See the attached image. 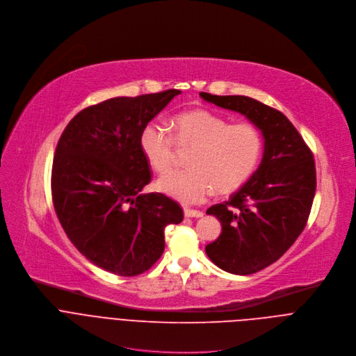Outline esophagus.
<instances>
[{"instance_id":"1","label":"esophagus","mask_w":356,"mask_h":356,"mask_svg":"<svg viewBox=\"0 0 356 356\" xmlns=\"http://www.w3.org/2000/svg\"><path fill=\"white\" fill-rule=\"evenodd\" d=\"M184 215H185V218H202L203 216V211H200V210H193V209H184Z\"/></svg>"}]
</instances>
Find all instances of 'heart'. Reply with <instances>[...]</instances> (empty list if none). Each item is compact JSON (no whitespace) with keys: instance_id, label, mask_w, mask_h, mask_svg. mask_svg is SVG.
<instances>
[{"instance_id":"b5f03b06","label":"heart","mask_w":356,"mask_h":356,"mask_svg":"<svg viewBox=\"0 0 356 356\" xmlns=\"http://www.w3.org/2000/svg\"><path fill=\"white\" fill-rule=\"evenodd\" d=\"M174 136L167 126L152 122L140 133V149L149 165L167 172L174 160L175 141L193 146L188 156L189 168L171 171L159 181V189L168 196L196 204L213 191L230 193L254 172L264 149L259 129L250 122L229 124L220 115L195 109L174 118Z\"/></svg>"}]
</instances>
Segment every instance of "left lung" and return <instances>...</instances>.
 <instances>
[{
  "label": "left lung",
  "instance_id": "8db88e82",
  "mask_svg": "<svg viewBox=\"0 0 356 356\" xmlns=\"http://www.w3.org/2000/svg\"><path fill=\"white\" fill-rule=\"evenodd\" d=\"M199 95L244 115L264 137L258 170L227 202L206 210L222 223L207 257L226 272L251 275L277 261L303 232L316 193L313 153L282 112L244 95Z\"/></svg>",
  "mask_w": 356,
  "mask_h": 356
}]
</instances>
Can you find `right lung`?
<instances>
[{
  "label": "right lung",
  "mask_w": 356,
  "mask_h": 356,
  "mask_svg": "<svg viewBox=\"0 0 356 356\" xmlns=\"http://www.w3.org/2000/svg\"><path fill=\"white\" fill-rule=\"evenodd\" d=\"M178 90L118 97L88 106L65 126L51 168L56 215L74 247L119 276L150 269L164 252V229L184 219L163 193H140L152 172L140 133Z\"/></svg>",
  "instance_id": "1"
}]
</instances>
